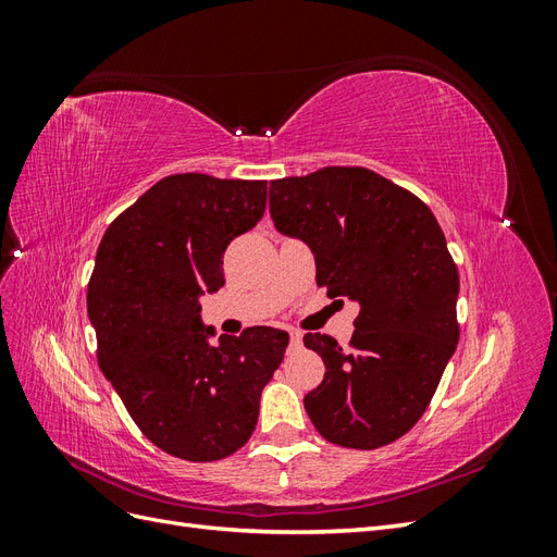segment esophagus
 Returning a JSON list of instances; mask_svg holds the SVG:
<instances>
[{
  "mask_svg": "<svg viewBox=\"0 0 557 557\" xmlns=\"http://www.w3.org/2000/svg\"><path fill=\"white\" fill-rule=\"evenodd\" d=\"M290 346H293V348H299V346H301V334L295 332V330H290Z\"/></svg>",
  "mask_w": 557,
  "mask_h": 557,
  "instance_id": "obj_1",
  "label": "esophagus"
}]
</instances>
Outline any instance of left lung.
Here are the masks:
<instances>
[{
  "label": "left lung",
  "mask_w": 557,
  "mask_h": 557,
  "mask_svg": "<svg viewBox=\"0 0 557 557\" xmlns=\"http://www.w3.org/2000/svg\"><path fill=\"white\" fill-rule=\"evenodd\" d=\"M269 213L305 242L327 297L358 301L342 348L305 334L325 379L305 397L327 442L372 450L407 434L442 381L460 339V276L434 213L409 190L364 166H325L269 185Z\"/></svg>",
  "instance_id": "obj_1"
}]
</instances>
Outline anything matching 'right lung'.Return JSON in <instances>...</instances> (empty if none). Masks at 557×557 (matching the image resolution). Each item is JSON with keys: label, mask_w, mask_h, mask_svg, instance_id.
Instances as JSON below:
<instances>
[{"label": "right lung", "mask_w": 557, "mask_h": 557, "mask_svg": "<svg viewBox=\"0 0 557 557\" xmlns=\"http://www.w3.org/2000/svg\"><path fill=\"white\" fill-rule=\"evenodd\" d=\"M264 207L267 181L174 174L117 215L97 248V362L146 440L174 458L213 462L239 450L288 346V332L264 325L211 346L215 330L199 315V297L225 283V248Z\"/></svg>", "instance_id": "add662e5"}]
</instances>
